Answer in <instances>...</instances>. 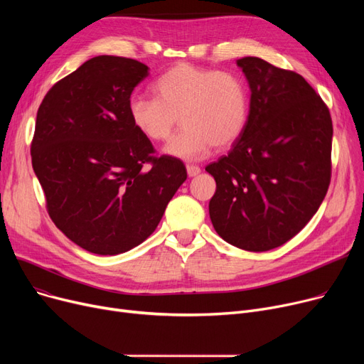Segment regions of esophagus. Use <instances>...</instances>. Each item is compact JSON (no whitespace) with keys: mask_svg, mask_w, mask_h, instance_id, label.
<instances>
[{"mask_svg":"<svg viewBox=\"0 0 364 364\" xmlns=\"http://www.w3.org/2000/svg\"><path fill=\"white\" fill-rule=\"evenodd\" d=\"M186 169H187L188 177H196V176L200 174V168L196 166V165H187Z\"/></svg>","mask_w":364,"mask_h":364,"instance_id":"obj_1","label":"esophagus"}]
</instances>
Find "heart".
<instances>
[{"label":"heart","mask_w":364,"mask_h":364,"mask_svg":"<svg viewBox=\"0 0 364 364\" xmlns=\"http://www.w3.org/2000/svg\"><path fill=\"white\" fill-rule=\"evenodd\" d=\"M155 99L136 95L129 118L150 141H165L178 118L183 129L164 149L169 156L196 161L213 146L227 149L250 119V95L240 76L190 63L168 69L151 85Z\"/></svg>","instance_id":"obj_1"}]
</instances>
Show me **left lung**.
<instances>
[{
  "label": "left lung",
  "instance_id": "left-lung-1",
  "mask_svg": "<svg viewBox=\"0 0 364 364\" xmlns=\"http://www.w3.org/2000/svg\"><path fill=\"white\" fill-rule=\"evenodd\" d=\"M236 63L251 90L250 119L228 155L205 168L217 183L209 217L227 243L264 252L299 233L326 196L333 128L301 75L259 57Z\"/></svg>",
  "mask_w": 364,
  "mask_h": 364
}]
</instances>
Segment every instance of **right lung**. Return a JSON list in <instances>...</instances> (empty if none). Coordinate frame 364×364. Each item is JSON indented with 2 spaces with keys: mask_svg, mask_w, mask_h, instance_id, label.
Returning a JSON list of instances; mask_svg holds the SVG:
<instances>
[{
  "mask_svg": "<svg viewBox=\"0 0 364 364\" xmlns=\"http://www.w3.org/2000/svg\"><path fill=\"white\" fill-rule=\"evenodd\" d=\"M149 68L97 55L60 80L38 109L33 172L57 228L82 250L118 255L146 240L186 181L184 164L153 156L132 125L131 94Z\"/></svg>",
  "mask_w": 364,
  "mask_h": 364,
  "instance_id": "obj_1",
  "label": "right lung"
}]
</instances>
